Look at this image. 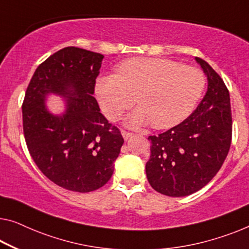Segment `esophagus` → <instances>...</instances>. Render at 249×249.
<instances>
[{
    "instance_id": "obj_1",
    "label": "esophagus",
    "mask_w": 249,
    "mask_h": 249,
    "mask_svg": "<svg viewBox=\"0 0 249 249\" xmlns=\"http://www.w3.org/2000/svg\"><path fill=\"white\" fill-rule=\"evenodd\" d=\"M122 135H123L124 140H127V139H129V137L132 136V133H129V132H126V131H122Z\"/></svg>"
}]
</instances>
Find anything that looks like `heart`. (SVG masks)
<instances>
[{"label":"heart","mask_w":249,"mask_h":249,"mask_svg":"<svg viewBox=\"0 0 249 249\" xmlns=\"http://www.w3.org/2000/svg\"><path fill=\"white\" fill-rule=\"evenodd\" d=\"M206 86V77L194 67L162 58H132L116 73L97 78L95 92L102 112L110 121L135 102L139 107L125 118L129 127L151 122L154 128L179 124L194 110Z\"/></svg>","instance_id":"b5f03b06"}]
</instances>
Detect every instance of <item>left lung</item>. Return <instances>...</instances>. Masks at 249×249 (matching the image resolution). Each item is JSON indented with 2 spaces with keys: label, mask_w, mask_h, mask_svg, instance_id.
Instances as JSON below:
<instances>
[{
  "label": "left lung",
  "mask_w": 249,
  "mask_h": 249,
  "mask_svg": "<svg viewBox=\"0 0 249 249\" xmlns=\"http://www.w3.org/2000/svg\"><path fill=\"white\" fill-rule=\"evenodd\" d=\"M206 95L190 116L158 136H148L151 157L145 171L151 187L169 196L192 195L219 171L231 143V110L224 80L202 59Z\"/></svg>",
  "instance_id": "obj_1"
}]
</instances>
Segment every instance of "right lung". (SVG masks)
<instances>
[{
    "instance_id": "right-lung-1",
    "label": "right lung",
    "mask_w": 249,
    "mask_h": 249,
    "mask_svg": "<svg viewBox=\"0 0 249 249\" xmlns=\"http://www.w3.org/2000/svg\"><path fill=\"white\" fill-rule=\"evenodd\" d=\"M104 55L67 47L35 71L23 105V132L30 154L48 179L67 190L90 192L108 182L124 140L101 113L94 95ZM50 94L65 101L51 113Z\"/></svg>"
}]
</instances>
